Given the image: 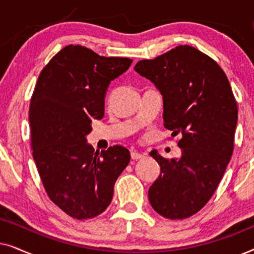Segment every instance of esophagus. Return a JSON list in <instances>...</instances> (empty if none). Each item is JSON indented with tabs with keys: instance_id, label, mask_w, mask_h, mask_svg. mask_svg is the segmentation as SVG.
I'll list each match as a JSON object with an SVG mask.
<instances>
[{
	"instance_id": "obj_1",
	"label": "esophagus",
	"mask_w": 254,
	"mask_h": 254,
	"mask_svg": "<svg viewBox=\"0 0 254 254\" xmlns=\"http://www.w3.org/2000/svg\"><path fill=\"white\" fill-rule=\"evenodd\" d=\"M130 157H131V159H141V158H144L145 155L141 154V152H137V151H131Z\"/></svg>"
}]
</instances>
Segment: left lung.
I'll return each mask as SVG.
<instances>
[{
	"mask_svg": "<svg viewBox=\"0 0 254 254\" xmlns=\"http://www.w3.org/2000/svg\"><path fill=\"white\" fill-rule=\"evenodd\" d=\"M134 69L161 92L164 127L172 136L182 134L180 158L150 152L161 173L149 202L163 217L187 218L209 201L230 162L238 119L230 83L213 59L189 45L138 61Z\"/></svg>",
	"mask_w": 254,
	"mask_h": 254,
	"instance_id": "8db88e82",
	"label": "left lung"
}]
</instances>
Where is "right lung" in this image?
<instances>
[{
    "instance_id": "right-lung-1",
    "label": "right lung",
    "mask_w": 254,
    "mask_h": 254,
    "mask_svg": "<svg viewBox=\"0 0 254 254\" xmlns=\"http://www.w3.org/2000/svg\"><path fill=\"white\" fill-rule=\"evenodd\" d=\"M131 62L69 45L41 70L34 88L29 111L34 162L50 199L77 220L106 210L130 161L125 147L95 151L86 136L92 119L104 117L110 83Z\"/></svg>"
}]
</instances>
